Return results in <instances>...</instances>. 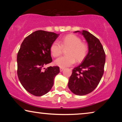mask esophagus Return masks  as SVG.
<instances>
[{
	"label": "esophagus",
	"mask_w": 122,
	"mask_h": 122,
	"mask_svg": "<svg viewBox=\"0 0 122 122\" xmlns=\"http://www.w3.org/2000/svg\"><path fill=\"white\" fill-rule=\"evenodd\" d=\"M64 68H60V71H64Z\"/></svg>",
	"instance_id": "1"
}]
</instances>
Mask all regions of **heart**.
<instances>
[{
    "mask_svg": "<svg viewBox=\"0 0 122 122\" xmlns=\"http://www.w3.org/2000/svg\"><path fill=\"white\" fill-rule=\"evenodd\" d=\"M63 48H69L66 52L67 56H61L54 61L55 64L61 68L72 66L76 60L77 62L82 61L88 53L87 46L81 43V38L74 34L67 35L59 41H53L50 47V51L53 56L57 57L61 54Z\"/></svg>",
    "mask_w": 122,
    "mask_h": 122,
    "instance_id": "obj_1",
    "label": "heart"
}]
</instances>
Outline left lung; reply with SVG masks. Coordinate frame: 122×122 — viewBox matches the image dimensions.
<instances>
[{"instance_id":"8db88e82","label":"left lung","mask_w":122,"mask_h":122,"mask_svg":"<svg viewBox=\"0 0 122 122\" xmlns=\"http://www.w3.org/2000/svg\"><path fill=\"white\" fill-rule=\"evenodd\" d=\"M88 43V54L81 64L73 69L68 86L71 92L84 96L94 91L104 73L106 54L99 40L86 30L76 31Z\"/></svg>"}]
</instances>
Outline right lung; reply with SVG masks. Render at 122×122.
<instances>
[{
	"instance_id": "obj_1",
	"label": "right lung",
	"mask_w": 122,
	"mask_h": 122,
	"mask_svg": "<svg viewBox=\"0 0 122 122\" xmlns=\"http://www.w3.org/2000/svg\"><path fill=\"white\" fill-rule=\"evenodd\" d=\"M59 34L44 30L34 31L25 38L17 55L18 76L24 89L35 96H42L51 91L58 66L43 68L51 63L50 47Z\"/></svg>"
}]
</instances>
